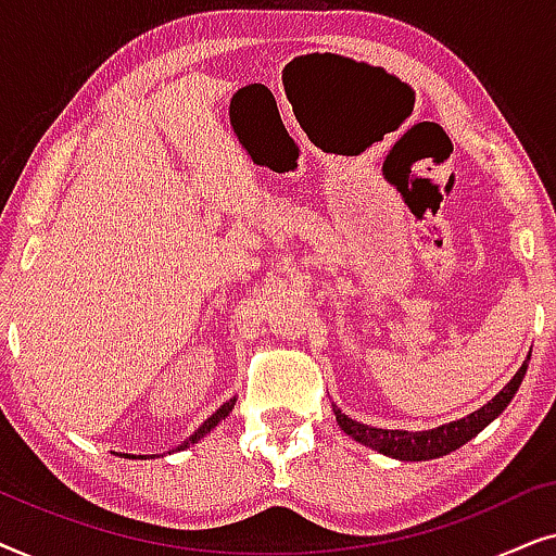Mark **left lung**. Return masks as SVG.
I'll return each instance as SVG.
<instances>
[{
    "label": "left lung",
    "mask_w": 556,
    "mask_h": 556,
    "mask_svg": "<svg viewBox=\"0 0 556 556\" xmlns=\"http://www.w3.org/2000/svg\"><path fill=\"white\" fill-rule=\"evenodd\" d=\"M529 356L527 362L521 364V369L516 371L511 382H508L504 390H501L491 402H485L481 409L470 413L463 420L440 425V428L422 430V432H409V430H382L371 428V425L356 422L352 417H346L339 407H333V415H337L339 428L352 435L356 443L371 447V451L390 455V458L397 460H430L440 458V455H447L458 451L460 445H466L470 438H476L485 425H491L496 417L508 407V402L514 400L516 390H519L523 375H527Z\"/></svg>",
    "instance_id": "obj_1"
}]
</instances>
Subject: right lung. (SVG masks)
<instances>
[{
  "label": "right lung",
  "mask_w": 556,
  "mask_h": 556,
  "mask_svg": "<svg viewBox=\"0 0 556 556\" xmlns=\"http://www.w3.org/2000/svg\"><path fill=\"white\" fill-rule=\"evenodd\" d=\"M232 407H235V400H230V402H225V405H223V407H219L215 415H210V417H207V420H204V422H202V428H197V432H194V435H192V438H189V440H185V443H181V445H179V451H185V447H189V445H194V443H197V440H202L204 435H207V432H210L212 428H215V425H217L219 420H225V417L232 413ZM128 458H134V455H128ZM141 458H143V455H141Z\"/></svg>",
  "instance_id": "1"
}]
</instances>
